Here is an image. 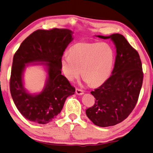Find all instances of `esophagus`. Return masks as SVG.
I'll use <instances>...</instances> for the list:
<instances>
[{
	"mask_svg": "<svg viewBox=\"0 0 153 153\" xmlns=\"http://www.w3.org/2000/svg\"><path fill=\"white\" fill-rule=\"evenodd\" d=\"M76 93L77 95H82V94H83L84 93V91L82 90H81V89H79V88H76Z\"/></svg>",
	"mask_w": 153,
	"mask_h": 153,
	"instance_id": "34e87169",
	"label": "esophagus"
}]
</instances>
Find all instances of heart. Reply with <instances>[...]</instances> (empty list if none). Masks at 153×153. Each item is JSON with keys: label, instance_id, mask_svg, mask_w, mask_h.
<instances>
[{"label": "heart", "instance_id": "1", "mask_svg": "<svg viewBox=\"0 0 153 153\" xmlns=\"http://www.w3.org/2000/svg\"><path fill=\"white\" fill-rule=\"evenodd\" d=\"M64 53L61 66L69 81H74L81 73L92 86L105 82L110 75L114 60L112 48L106 43L79 42Z\"/></svg>", "mask_w": 153, "mask_h": 153}]
</instances>
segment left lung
Returning a JSON list of instances; mask_svg holds the SVG:
<instances>
[{"mask_svg":"<svg viewBox=\"0 0 153 153\" xmlns=\"http://www.w3.org/2000/svg\"><path fill=\"white\" fill-rule=\"evenodd\" d=\"M116 48L112 75L91 92L95 98L93 106L86 110L87 117L96 126L108 127L126 119L134 109L143 81V71L138 53L120 33L109 36Z\"/></svg>","mask_w":153,"mask_h":153,"instance_id":"1","label":"left lung"}]
</instances>
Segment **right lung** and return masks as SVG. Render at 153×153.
<instances>
[{
	"label": "right lung",
	"instance_id": "1",
	"mask_svg": "<svg viewBox=\"0 0 153 153\" xmlns=\"http://www.w3.org/2000/svg\"><path fill=\"white\" fill-rule=\"evenodd\" d=\"M72 33L67 29H38L21 43L13 56L10 94L18 110L29 121L49 123L60 113L66 98L74 94L75 88L61 74L62 57L72 41ZM39 61L48 62V79L43 91L33 96L24 89L22 74L25 63Z\"/></svg>",
	"mask_w": 153,
	"mask_h": 153
}]
</instances>
